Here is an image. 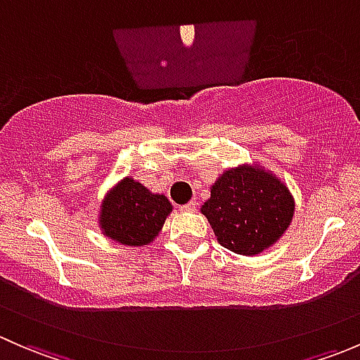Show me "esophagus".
<instances>
[{"instance_id": "34e87169", "label": "esophagus", "mask_w": 360, "mask_h": 360, "mask_svg": "<svg viewBox=\"0 0 360 360\" xmlns=\"http://www.w3.org/2000/svg\"><path fill=\"white\" fill-rule=\"evenodd\" d=\"M181 210H184V212H195V210H197V202L191 200L184 203V205H181Z\"/></svg>"}]
</instances>
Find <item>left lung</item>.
Listing matches in <instances>:
<instances>
[{
  "label": "left lung",
  "mask_w": 360,
  "mask_h": 360,
  "mask_svg": "<svg viewBox=\"0 0 360 360\" xmlns=\"http://www.w3.org/2000/svg\"><path fill=\"white\" fill-rule=\"evenodd\" d=\"M294 207L288 184L254 162L224 170L200 210L223 248L256 256L281 240L292 223Z\"/></svg>",
  "instance_id": "1"
}]
</instances>
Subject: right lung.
I'll list each match as a JSON object with an SVG mask.
<instances>
[{
  "instance_id": "right-lung-1",
  "label": "right lung",
  "mask_w": 360,
  "mask_h": 360,
  "mask_svg": "<svg viewBox=\"0 0 360 360\" xmlns=\"http://www.w3.org/2000/svg\"><path fill=\"white\" fill-rule=\"evenodd\" d=\"M170 212L172 203L165 195L153 193L127 176L106 191L97 224L101 233L116 244L143 248L158 237Z\"/></svg>"
}]
</instances>
